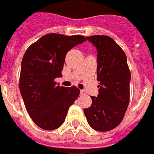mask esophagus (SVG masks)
Instances as JSON below:
<instances>
[{
  "mask_svg": "<svg viewBox=\"0 0 154 154\" xmlns=\"http://www.w3.org/2000/svg\"><path fill=\"white\" fill-rule=\"evenodd\" d=\"M80 94H81V95L85 94V90H80Z\"/></svg>",
  "mask_w": 154,
  "mask_h": 154,
  "instance_id": "obj_1",
  "label": "esophagus"
}]
</instances>
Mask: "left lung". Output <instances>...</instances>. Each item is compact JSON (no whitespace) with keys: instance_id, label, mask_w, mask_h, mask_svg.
<instances>
[{"instance_id":"obj_1","label":"left lung","mask_w":154,"mask_h":154,"mask_svg":"<svg viewBox=\"0 0 154 154\" xmlns=\"http://www.w3.org/2000/svg\"><path fill=\"white\" fill-rule=\"evenodd\" d=\"M97 50L98 96L84 109L88 123L94 130L106 132L120 124L129 103L131 75L124 51L107 35L86 37Z\"/></svg>"}]
</instances>
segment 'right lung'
I'll return each instance as SVG.
<instances>
[{"instance_id": "obj_1", "label": "right lung", "mask_w": 154, "mask_h": 154, "mask_svg": "<svg viewBox=\"0 0 154 154\" xmlns=\"http://www.w3.org/2000/svg\"><path fill=\"white\" fill-rule=\"evenodd\" d=\"M85 40L83 35L48 34L31 45L23 56L20 91L29 115L43 129L60 127L69 108L79 97L77 87H60L54 79L61 76L67 52Z\"/></svg>"}]
</instances>
